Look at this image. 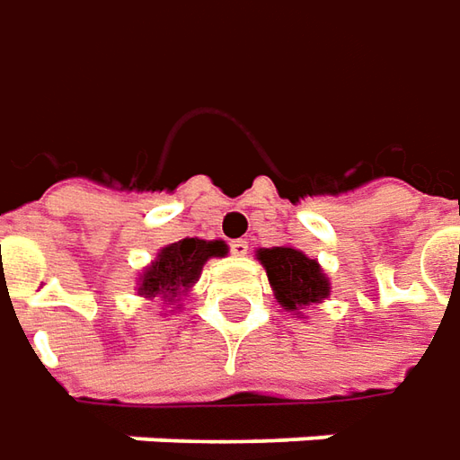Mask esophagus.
Returning a JSON list of instances; mask_svg holds the SVG:
<instances>
[{"label":"esophagus","instance_id":"1","mask_svg":"<svg viewBox=\"0 0 460 460\" xmlns=\"http://www.w3.org/2000/svg\"><path fill=\"white\" fill-rule=\"evenodd\" d=\"M231 254L234 257H246L249 254V242L246 239H234L231 242Z\"/></svg>","mask_w":460,"mask_h":460}]
</instances>
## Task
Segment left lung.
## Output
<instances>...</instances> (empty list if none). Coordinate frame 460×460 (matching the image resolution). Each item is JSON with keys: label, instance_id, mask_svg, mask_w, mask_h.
I'll return each instance as SVG.
<instances>
[{"label": "left lung", "instance_id": "obj_1", "mask_svg": "<svg viewBox=\"0 0 460 460\" xmlns=\"http://www.w3.org/2000/svg\"><path fill=\"white\" fill-rule=\"evenodd\" d=\"M257 260L267 270V278H270L278 303L290 313H297L305 305L323 303L331 295V282L323 275L321 264L305 257L300 249H293V246L260 249Z\"/></svg>", "mask_w": 460, "mask_h": 460}]
</instances>
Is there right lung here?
Returning <instances> with one entry per match:
<instances>
[{
	"mask_svg": "<svg viewBox=\"0 0 460 460\" xmlns=\"http://www.w3.org/2000/svg\"><path fill=\"white\" fill-rule=\"evenodd\" d=\"M226 252L229 249L224 242L203 239H181L175 244L163 246L157 252V260L139 275L137 293L145 297H165V303H172L193 288L206 261L211 257H224Z\"/></svg>",
	"mask_w": 460,
	"mask_h": 460,
	"instance_id": "1",
	"label": "right lung"
}]
</instances>
